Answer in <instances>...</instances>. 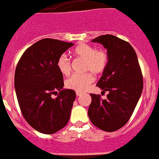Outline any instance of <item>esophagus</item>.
<instances>
[{
	"instance_id": "esophagus-1",
	"label": "esophagus",
	"mask_w": 159,
	"mask_h": 159,
	"mask_svg": "<svg viewBox=\"0 0 159 159\" xmlns=\"http://www.w3.org/2000/svg\"><path fill=\"white\" fill-rule=\"evenodd\" d=\"M81 94V93L79 92V91H77V92H76V95L77 96H80Z\"/></svg>"
}]
</instances>
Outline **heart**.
Returning <instances> with one entry per match:
<instances>
[{"label":"heart","mask_w":159,"mask_h":159,"mask_svg":"<svg viewBox=\"0 0 159 159\" xmlns=\"http://www.w3.org/2000/svg\"><path fill=\"white\" fill-rule=\"evenodd\" d=\"M73 54L76 57L84 60V70L85 71L99 75L103 73L108 66V54L105 49H96L94 46L82 43L75 48ZM57 67L63 75H70L71 65L69 59L65 54L61 55L57 59ZM94 80V76L90 72L83 75H74L66 81V87L81 92L89 89Z\"/></svg>","instance_id":"b5f03b06"}]
</instances>
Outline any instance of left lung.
I'll return each instance as SVG.
<instances>
[{"mask_svg":"<svg viewBox=\"0 0 159 159\" xmlns=\"http://www.w3.org/2000/svg\"><path fill=\"white\" fill-rule=\"evenodd\" d=\"M91 41L107 49L108 66L96 85L108 94L103 100L100 94H90L88 113L94 125L111 132L129 121L137 105L143 89L142 70L137 54L127 41L111 34L101 35Z\"/></svg>","mask_w":159,"mask_h":159,"instance_id":"left-lung-1","label":"left lung"}]
</instances>
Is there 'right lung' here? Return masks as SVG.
<instances>
[{
	"mask_svg": "<svg viewBox=\"0 0 159 159\" xmlns=\"http://www.w3.org/2000/svg\"><path fill=\"white\" fill-rule=\"evenodd\" d=\"M73 43L44 38L28 48L16 67L14 87L20 111L27 122L43 134L63 129L70 116L76 94L63 89V75L57 59ZM59 91L57 98L51 95Z\"/></svg>",
	"mask_w": 159,
	"mask_h": 159,
	"instance_id": "obj_1",
	"label": "right lung"
}]
</instances>
